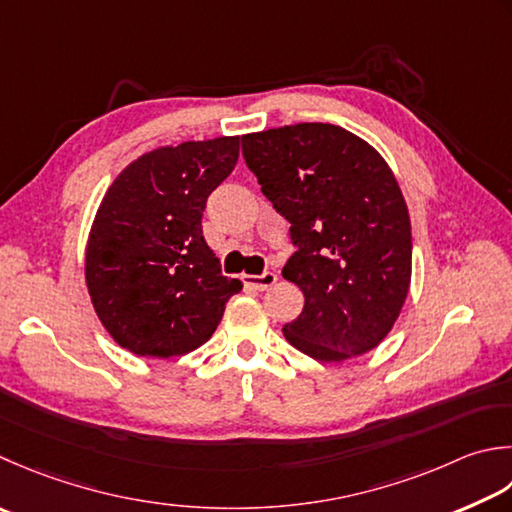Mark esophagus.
Segmentation results:
<instances>
[{
    "label": "esophagus",
    "instance_id": "34e87169",
    "mask_svg": "<svg viewBox=\"0 0 512 512\" xmlns=\"http://www.w3.org/2000/svg\"><path fill=\"white\" fill-rule=\"evenodd\" d=\"M242 282L255 290H268L277 282V275L273 273V270H266V273H262V275H242Z\"/></svg>",
    "mask_w": 512,
    "mask_h": 512
}]
</instances>
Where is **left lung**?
<instances>
[{"instance_id":"left-lung-1","label":"left lung","mask_w":512,"mask_h":512,"mask_svg":"<svg viewBox=\"0 0 512 512\" xmlns=\"http://www.w3.org/2000/svg\"><path fill=\"white\" fill-rule=\"evenodd\" d=\"M242 148L297 248L282 270L304 293L288 344L326 364L377 348L413 270L408 208L386 159L335 124L268 128Z\"/></svg>"}]
</instances>
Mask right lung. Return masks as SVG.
I'll list each match as a JSON object with an SVG mask.
<instances>
[{"instance_id":"right-lung-1","label":"right lung","mask_w":512,"mask_h":512,"mask_svg":"<svg viewBox=\"0 0 512 512\" xmlns=\"http://www.w3.org/2000/svg\"><path fill=\"white\" fill-rule=\"evenodd\" d=\"M239 137L162 146L110 184L86 244L99 322L139 357H177L208 342L242 290L202 235L206 199L233 173Z\"/></svg>"}]
</instances>
